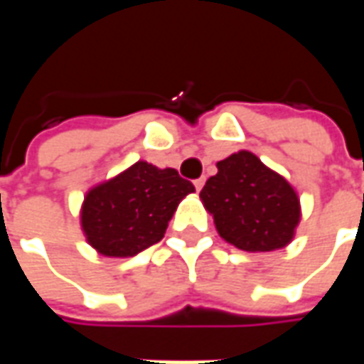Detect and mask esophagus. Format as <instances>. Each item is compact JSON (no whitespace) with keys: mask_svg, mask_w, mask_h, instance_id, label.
Masks as SVG:
<instances>
[{"mask_svg":"<svg viewBox=\"0 0 364 364\" xmlns=\"http://www.w3.org/2000/svg\"><path fill=\"white\" fill-rule=\"evenodd\" d=\"M203 185H205V177H200V179H197V181H195V189L200 191L203 189Z\"/></svg>","mask_w":364,"mask_h":364,"instance_id":"obj_1","label":"esophagus"}]
</instances>
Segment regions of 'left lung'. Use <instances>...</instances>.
I'll return each mask as SVG.
<instances>
[{
	"mask_svg": "<svg viewBox=\"0 0 364 364\" xmlns=\"http://www.w3.org/2000/svg\"><path fill=\"white\" fill-rule=\"evenodd\" d=\"M200 191L220 237L244 252H274L289 245L300 222V198L282 175L255 154L236 151L216 164Z\"/></svg>",
	"mask_w": 364,
	"mask_h": 364,
	"instance_id": "obj_1",
	"label": "left lung"
}]
</instances>
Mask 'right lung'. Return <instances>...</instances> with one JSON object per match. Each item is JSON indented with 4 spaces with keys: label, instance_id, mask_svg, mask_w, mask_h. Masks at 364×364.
<instances>
[{
    "label": "right lung",
    "instance_id": "1",
    "mask_svg": "<svg viewBox=\"0 0 364 364\" xmlns=\"http://www.w3.org/2000/svg\"><path fill=\"white\" fill-rule=\"evenodd\" d=\"M193 183L166 167L136 161L109 181L87 191L82 205V230L97 253L132 257L158 244Z\"/></svg>",
    "mask_w": 364,
    "mask_h": 364
}]
</instances>
